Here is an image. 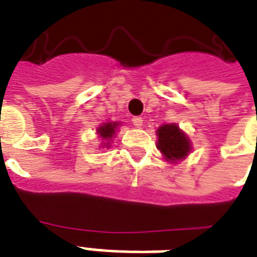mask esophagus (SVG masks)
<instances>
[{
  "label": "esophagus",
  "instance_id": "34e87169",
  "mask_svg": "<svg viewBox=\"0 0 257 257\" xmlns=\"http://www.w3.org/2000/svg\"><path fill=\"white\" fill-rule=\"evenodd\" d=\"M132 122H134V125L136 128H142V126H143V118H142V117H134Z\"/></svg>",
  "mask_w": 257,
  "mask_h": 257
}]
</instances>
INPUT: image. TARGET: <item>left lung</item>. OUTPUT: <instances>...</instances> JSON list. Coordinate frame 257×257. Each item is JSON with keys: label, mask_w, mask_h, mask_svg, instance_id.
<instances>
[{"label": "left lung", "mask_w": 257, "mask_h": 257, "mask_svg": "<svg viewBox=\"0 0 257 257\" xmlns=\"http://www.w3.org/2000/svg\"><path fill=\"white\" fill-rule=\"evenodd\" d=\"M157 148L169 163L184 161L191 154L192 143L177 123H163L157 131Z\"/></svg>", "instance_id": "8db88e82"}]
</instances>
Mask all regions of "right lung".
<instances>
[{"label": "right lung", "instance_id": "right-lung-1", "mask_svg": "<svg viewBox=\"0 0 257 257\" xmlns=\"http://www.w3.org/2000/svg\"><path fill=\"white\" fill-rule=\"evenodd\" d=\"M119 126H121V122H115V121H109V122L100 123L99 126L96 128V134H98V138L100 140L99 148L110 147V143L117 136Z\"/></svg>", "mask_w": 257, "mask_h": 257}]
</instances>
